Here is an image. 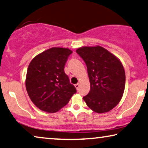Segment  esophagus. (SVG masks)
Instances as JSON below:
<instances>
[{
  "label": "esophagus",
  "instance_id": "34e87169",
  "mask_svg": "<svg viewBox=\"0 0 148 148\" xmlns=\"http://www.w3.org/2000/svg\"><path fill=\"white\" fill-rule=\"evenodd\" d=\"M74 86H75V88H76V90H78L80 85H79V84H74Z\"/></svg>",
  "mask_w": 148,
  "mask_h": 148
}]
</instances>
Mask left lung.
<instances>
[{
	"instance_id": "1",
	"label": "left lung",
	"mask_w": 148,
	"mask_h": 148,
	"mask_svg": "<svg viewBox=\"0 0 148 148\" xmlns=\"http://www.w3.org/2000/svg\"><path fill=\"white\" fill-rule=\"evenodd\" d=\"M76 52L86 64L90 83L84 100L96 113L110 111L118 104L124 92L125 74L122 62L100 46H82Z\"/></svg>"
}]
</instances>
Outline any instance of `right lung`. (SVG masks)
Segmentation results:
<instances>
[{
    "label": "right lung",
    "mask_w": 148,
    "mask_h": 148,
    "mask_svg": "<svg viewBox=\"0 0 148 148\" xmlns=\"http://www.w3.org/2000/svg\"><path fill=\"white\" fill-rule=\"evenodd\" d=\"M72 53L69 48L53 47L30 62L25 81L26 91L40 110L49 113L58 112L76 92L64 70Z\"/></svg>",
    "instance_id": "right-lung-1"
}]
</instances>
